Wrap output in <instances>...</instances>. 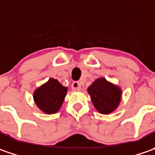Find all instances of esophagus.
<instances>
[{"mask_svg":"<svg viewBox=\"0 0 155 155\" xmlns=\"http://www.w3.org/2000/svg\"><path fill=\"white\" fill-rule=\"evenodd\" d=\"M72 89L74 91H80L81 89V84L79 81H74L72 83Z\"/></svg>","mask_w":155,"mask_h":155,"instance_id":"obj_1","label":"esophagus"}]
</instances>
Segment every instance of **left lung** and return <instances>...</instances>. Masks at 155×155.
Returning a JSON list of instances; mask_svg holds the SVG:
<instances>
[{"instance_id": "8db88e82", "label": "left lung", "mask_w": 155, "mask_h": 155, "mask_svg": "<svg viewBox=\"0 0 155 155\" xmlns=\"http://www.w3.org/2000/svg\"><path fill=\"white\" fill-rule=\"evenodd\" d=\"M87 93L95 109L101 114L113 112L122 99L121 88L103 77L95 80L87 88Z\"/></svg>"}]
</instances>
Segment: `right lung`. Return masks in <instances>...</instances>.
Instances as JSON below:
<instances>
[{
  "mask_svg": "<svg viewBox=\"0 0 155 155\" xmlns=\"http://www.w3.org/2000/svg\"><path fill=\"white\" fill-rule=\"evenodd\" d=\"M67 92L68 87H63L56 79L50 78L47 82L35 90L33 100L44 113L54 114L61 107Z\"/></svg>",
  "mask_w": 155,
  "mask_h": 155,
  "instance_id": "add662e5",
  "label": "right lung"
}]
</instances>
